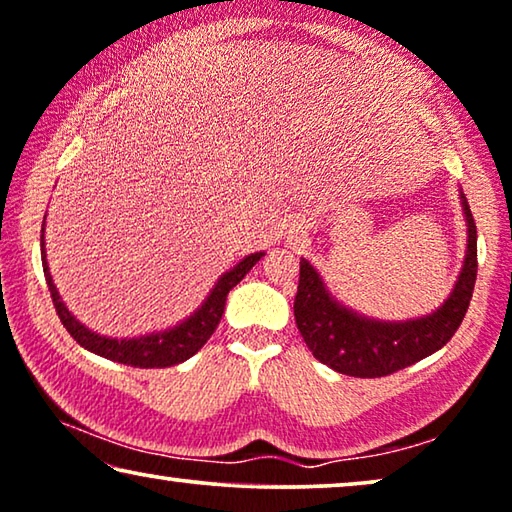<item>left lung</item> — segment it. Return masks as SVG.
I'll list each match as a JSON object with an SVG mask.
<instances>
[{
	"label": "left lung",
	"instance_id": "1",
	"mask_svg": "<svg viewBox=\"0 0 512 512\" xmlns=\"http://www.w3.org/2000/svg\"><path fill=\"white\" fill-rule=\"evenodd\" d=\"M462 206L469 225L464 269L448 301L427 318L408 322L362 318L336 304L325 290L318 271L306 259H301L294 320L315 359L352 378H383L429 357L455 336L469 311L475 276H478V236L464 194Z\"/></svg>",
	"mask_w": 512,
	"mask_h": 512
}]
</instances>
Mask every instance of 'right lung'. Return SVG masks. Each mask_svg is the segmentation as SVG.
<instances>
[{
	"mask_svg": "<svg viewBox=\"0 0 512 512\" xmlns=\"http://www.w3.org/2000/svg\"><path fill=\"white\" fill-rule=\"evenodd\" d=\"M264 257V253L248 255L243 262L234 266L232 271H227L222 276L211 294L204 299L197 311L190 318H185L178 325L153 331V334H143L134 338H118V336H104L99 331H92L85 325H81L74 315L69 313V308L62 304L60 294H57L53 278H50L48 262H46V248H43V229H41V262L43 273H46V283L50 290V299H53L55 311L60 315L62 325L74 336L78 345H83L85 350L102 355L106 359H113L118 364L134 366V369H164V366L181 364L185 359H190L194 352L204 348V343L211 338L215 327L220 325L222 313H225V301L232 287H236L246 278V273Z\"/></svg>",
	"mask_w": 512,
	"mask_h": 512,
	"instance_id": "right-lung-1",
	"label": "right lung"
}]
</instances>
